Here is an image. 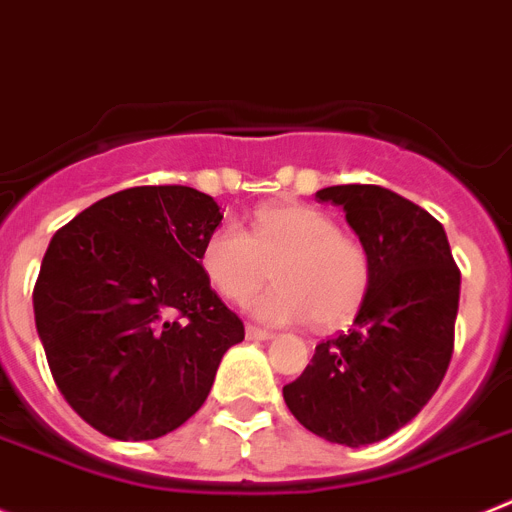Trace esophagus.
I'll return each mask as SVG.
<instances>
[{"instance_id":"34e87169","label":"esophagus","mask_w":512,"mask_h":512,"mask_svg":"<svg viewBox=\"0 0 512 512\" xmlns=\"http://www.w3.org/2000/svg\"><path fill=\"white\" fill-rule=\"evenodd\" d=\"M247 340H273V332L270 330H262V327H257V324H247Z\"/></svg>"}]
</instances>
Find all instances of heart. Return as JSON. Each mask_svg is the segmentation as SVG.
I'll list each match as a JSON object with an SVG mask.
<instances>
[{
    "instance_id": "b5f03b06",
    "label": "heart",
    "mask_w": 512,
    "mask_h": 512,
    "mask_svg": "<svg viewBox=\"0 0 512 512\" xmlns=\"http://www.w3.org/2000/svg\"><path fill=\"white\" fill-rule=\"evenodd\" d=\"M208 281L226 301L257 296L252 314L265 322H304L340 327L355 317L371 286V257L358 239L342 234L330 213L304 203H273L255 213L252 234L224 221L208 234L201 252Z\"/></svg>"
}]
</instances>
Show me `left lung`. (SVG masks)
Instances as JSON below:
<instances>
[{"label": "left lung", "instance_id": "obj_1", "mask_svg": "<svg viewBox=\"0 0 512 512\" xmlns=\"http://www.w3.org/2000/svg\"><path fill=\"white\" fill-rule=\"evenodd\" d=\"M371 257V286L345 335L319 342L299 379L283 386L296 420L330 443L384 441L430 402L453 355L461 273L441 221L379 185H332Z\"/></svg>", "mask_w": 512, "mask_h": 512}]
</instances>
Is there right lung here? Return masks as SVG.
<instances>
[{
	"mask_svg": "<svg viewBox=\"0 0 512 512\" xmlns=\"http://www.w3.org/2000/svg\"><path fill=\"white\" fill-rule=\"evenodd\" d=\"M224 213L185 185H141L53 234L35 281L38 337L71 410L115 441H154L201 410L244 340L201 252Z\"/></svg>",
	"mask_w": 512,
	"mask_h": 512,
	"instance_id": "add662e5",
	"label": "right lung"
}]
</instances>
